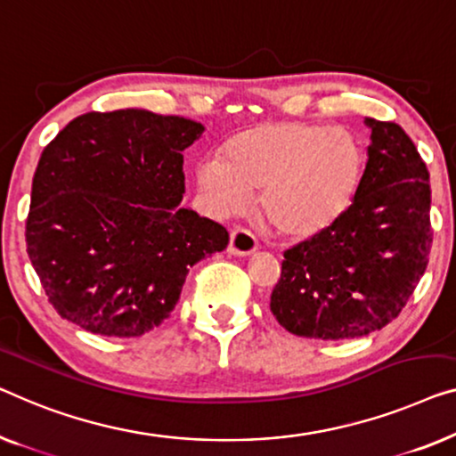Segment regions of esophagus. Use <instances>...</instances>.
<instances>
[{"label":"esophagus","instance_id":"1","mask_svg":"<svg viewBox=\"0 0 456 456\" xmlns=\"http://www.w3.org/2000/svg\"><path fill=\"white\" fill-rule=\"evenodd\" d=\"M256 247V239L253 234L248 232V230L244 228H234L232 232H230V244H228V250L232 255H239V256H247L250 253H255Z\"/></svg>","mask_w":456,"mask_h":456}]
</instances>
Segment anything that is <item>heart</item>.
Instances as JSON below:
<instances>
[{"label": "heart", "mask_w": 456, "mask_h": 456, "mask_svg": "<svg viewBox=\"0 0 456 456\" xmlns=\"http://www.w3.org/2000/svg\"><path fill=\"white\" fill-rule=\"evenodd\" d=\"M366 173L354 135L321 123H275L242 131L197 168L214 209L234 214L259 193V212L277 234L306 240L335 226Z\"/></svg>", "instance_id": "obj_1"}]
</instances>
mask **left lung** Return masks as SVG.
Listing matches in <instances>:
<instances>
[{"instance_id": "obj_1", "label": "left lung", "mask_w": 456, "mask_h": 456, "mask_svg": "<svg viewBox=\"0 0 456 456\" xmlns=\"http://www.w3.org/2000/svg\"><path fill=\"white\" fill-rule=\"evenodd\" d=\"M372 129L364 181L346 216L283 253L272 292L277 322L298 338L338 341L397 319L428 267L430 173L395 121Z\"/></svg>"}]
</instances>
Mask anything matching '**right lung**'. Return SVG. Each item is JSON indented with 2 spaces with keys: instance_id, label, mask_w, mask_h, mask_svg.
I'll return each instance as SVG.
<instances>
[{
  "instance_id": "right-lung-1",
  "label": "right lung",
  "mask_w": 456,
  "mask_h": 456,
  "mask_svg": "<svg viewBox=\"0 0 456 456\" xmlns=\"http://www.w3.org/2000/svg\"><path fill=\"white\" fill-rule=\"evenodd\" d=\"M203 125L125 109L76 117L35 170L26 253L51 306L107 338L168 319L189 267L228 247V230L181 208L183 154Z\"/></svg>"
}]
</instances>
